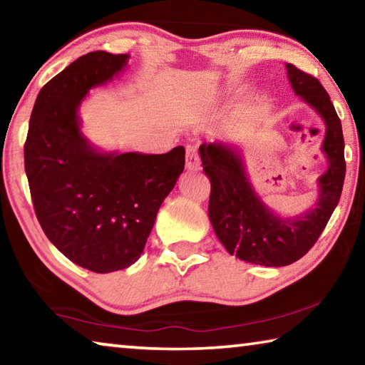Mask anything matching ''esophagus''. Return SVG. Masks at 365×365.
Segmentation results:
<instances>
[{"instance_id": "34e87169", "label": "esophagus", "mask_w": 365, "mask_h": 365, "mask_svg": "<svg viewBox=\"0 0 365 365\" xmlns=\"http://www.w3.org/2000/svg\"><path fill=\"white\" fill-rule=\"evenodd\" d=\"M200 168V154H197V150L195 146H188L187 148V169L195 170Z\"/></svg>"}]
</instances>
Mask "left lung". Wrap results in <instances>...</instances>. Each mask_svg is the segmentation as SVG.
I'll list each match as a JSON object with an SVG mask.
<instances>
[{"mask_svg": "<svg viewBox=\"0 0 365 365\" xmlns=\"http://www.w3.org/2000/svg\"><path fill=\"white\" fill-rule=\"evenodd\" d=\"M294 93L322 117L327 130L322 151L329 169L319 177L316 207L283 219L264 205L246 177L238 151L224 143H202V170L211 180L209 219L214 232L232 256L242 261L283 267L298 261L317 242L341 196L346 163L341 120L322 83L287 64Z\"/></svg>", "mask_w": 365, "mask_h": 365, "instance_id": "left-lung-1", "label": "left lung"}]
</instances>
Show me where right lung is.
I'll return each mask as SVG.
<instances>
[{"label": "right lung", "instance_id": "obj_1", "mask_svg": "<svg viewBox=\"0 0 365 365\" xmlns=\"http://www.w3.org/2000/svg\"><path fill=\"white\" fill-rule=\"evenodd\" d=\"M128 54L93 51L40 90L24 160L43 232L73 264L96 274L138 261L160 205L185 168V148L165 154L101 153L80 132L78 106Z\"/></svg>", "mask_w": 365, "mask_h": 365}]
</instances>
